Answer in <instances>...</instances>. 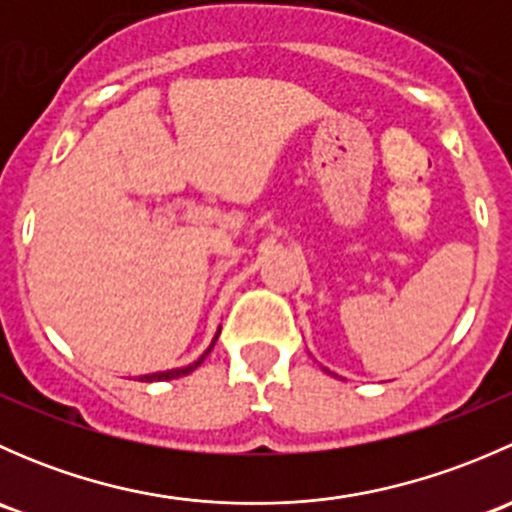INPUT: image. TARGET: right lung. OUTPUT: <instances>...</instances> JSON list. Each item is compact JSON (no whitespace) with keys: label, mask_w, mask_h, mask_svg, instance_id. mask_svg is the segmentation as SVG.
Returning a JSON list of instances; mask_svg holds the SVG:
<instances>
[{"label":"right lung","mask_w":512,"mask_h":512,"mask_svg":"<svg viewBox=\"0 0 512 512\" xmlns=\"http://www.w3.org/2000/svg\"><path fill=\"white\" fill-rule=\"evenodd\" d=\"M218 334H220V329H218ZM218 334H215L213 344H210V347L205 349V354L200 356L198 361H193V364L183 366V369H170V371H158V374H146V376H141V381H170V379H178V376H185V374H190V371H193V369H198V366L203 364V359H205V356H208V354H210V349L215 347V342H218Z\"/></svg>","instance_id":"obj_1"}]
</instances>
